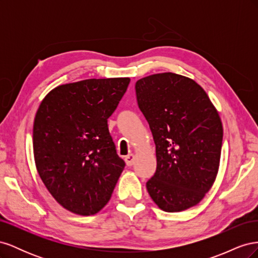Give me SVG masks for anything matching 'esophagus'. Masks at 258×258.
Segmentation results:
<instances>
[{
    "label": "esophagus",
    "instance_id": "esophagus-1",
    "mask_svg": "<svg viewBox=\"0 0 258 258\" xmlns=\"http://www.w3.org/2000/svg\"><path fill=\"white\" fill-rule=\"evenodd\" d=\"M135 159H136L135 155H132V154H129L128 156H126V157H124V161H126L128 167H131L132 165H134Z\"/></svg>",
    "mask_w": 258,
    "mask_h": 258
}]
</instances>
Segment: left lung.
<instances>
[{
    "instance_id": "obj_1",
    "label": "left lung",
    "mask_w": 258,
    "mask_h": 258,
    "mask_svg": "<svg viewBox=\"0 0 258 258\" xmlns=\"http://www.w3.org/2000/svg\"><path fill=\"white\" fill-rule=\"evenodd\" d=\"M139 108L156 145L157 168L146 188L166 212L198 205L218 171L223 126L216 108L196 82L159 73L136 83Z\"/></svg>"
}]
</instances>
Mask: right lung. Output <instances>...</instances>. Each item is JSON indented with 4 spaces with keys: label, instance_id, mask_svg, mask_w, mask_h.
I'll use <instances>...</instances> for the list:
<instances>
[{
    "label": "right lung",
    "instance_id": "add662e5",
    "mask_svg": "<svg viewBox=\"0 0 258 258\" xmlns=\"http://www.w3.org/2000/svg\"><path fill=\"white\" fill-rule=\"evenodd\" d=\"M130 79H91L58 86L44 98L33 124L37 172L59 205L93 215L111 199L124 168L107 118Z\"/></svg>",
    "mask_w": 258,
    "mask_h": 258
}]
</instances>
